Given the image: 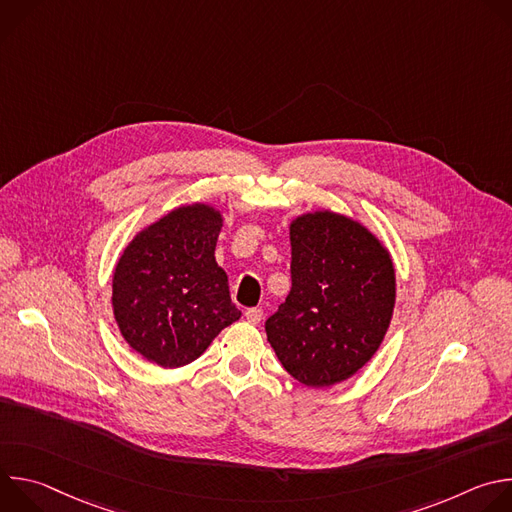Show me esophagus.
Returning <instances> with one entry per match:
<instances>
[{
    "label": "esophagus",
    "instance_id": "34e87169",
    "mask_svg": "<svg viewBox=\"0 0 512 512\" xmlns=\"http://www.w3.org/2000/svg\"><path fill=\"white\" fill-rule=\"evenodd\" d=\"M245 318H247L249 324H259L261 318H263V310H261V308H249V310L245 312Z\"/></svg>",
    "mask_w": 512,
    "mask_h": 512
}]
</instances>
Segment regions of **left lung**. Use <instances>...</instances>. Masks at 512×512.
Here are the masks:
<instances>
[{
    "label": "left lung",
    "instance_id": "obj_1",
    "mask_svg": "<svg viewBox=\"0 0 512 512\" xmlns=\"http://www.w3.org/2000/svg\"><path fill=\"white\" fill-rule=\"evenodd\" d=\"M291 289L265 322L283 369L320 389L352 377L381 346L395 269L379 239L350 218L314 212L289 227Z\"/></svg>",
    "mask_w": 512,
    "mask_h": 512
}]
</instances>
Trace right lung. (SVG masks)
Instances as JSON below:
<instances>
[{
  "label": "right lung",
  "mask_w": 512,
  "mask_h": 512,
  "mask_svg": "<svg viewBox=\"0 0 512 512\" xmlns=\"http://www.w3.org/2000/svg\"><path fill=\"white\" fill-rule=\"evenodd\" d=\"M223 218L182 206L141 231L113 275V314L127 344L164 369L196 360L241 318L227 273L214 261Z\"/></svg>",
  "instance_id": "add662e5"
}]
</instances>
